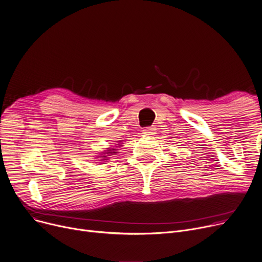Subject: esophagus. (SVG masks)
<instances>
[{"label":"esophagus","instance_id":"obj_1","mask_svg":"<svg viewBox=\"0 0 262 262\" xmlns=\"http://www.w3.org/2000/svg\"><path fill=\"white\" fill-rule=\"evenodd\" d=\"M156 132H157V128L155 126H150V127H146L143 129V133L146 135V136H154L156 135Z\"/></svg>","mask_w":262,"mask_h":262}]
</instances>
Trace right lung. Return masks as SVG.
<instances>
[{"label": "right lung", "instance_id": "right-lung-1", "mask_svg": "<svg viewBox=\"0 0 262 262\" xmlns=\"http://www.w3.org/2000/svg\"><path fill=\"white\" fill-rule=\"evenodd\" d=\"M122 140L118 141V144H116V146H112V147H108V148H105V150L102 151V154H100L97 158L100 159L99 161H103V162H106L108 159H110V156H113V155H116L118 154V147H121L122 146Z\"/></svg>", "mask_w": 262, "mask_h": 262}]
</instances>
